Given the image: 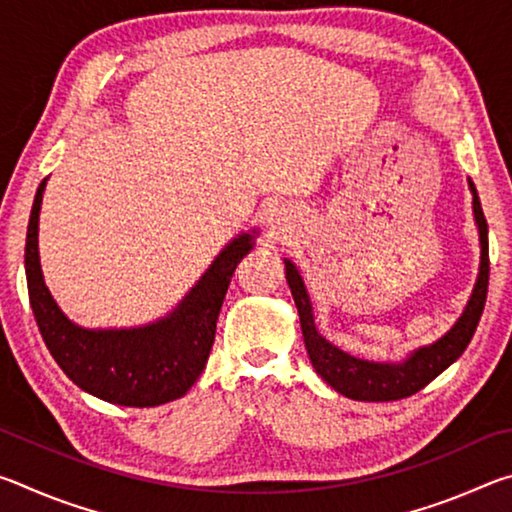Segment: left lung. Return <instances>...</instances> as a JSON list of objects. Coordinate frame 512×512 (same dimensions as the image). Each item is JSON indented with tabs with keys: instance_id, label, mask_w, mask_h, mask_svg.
Returning <instances> with one entry per match:
<instances>
[{
	"instance_id": "8db88e82",
	"label": "left lung",
	"mask_w": 512,
	"mask_h": 512,
	"mask_svg": "<svg viewBox=\"0 0 512 512\" xmlns=\"http://www.w3.org/2000/svg\"><path fill=\"white\" fill-rule=\"evenodd\" d=\"M467 187L472 192V212L476 228H479V244H481V264L479 275H476L472 296L467 300L463 314L458 316L456 323L440 336L438 341L422 348H415L406 354L402 361H368L359 359L350 352H343L329 343L323 334L318 332L314 309L305 287V280L298 271V266L291 259H284V271H287V282L291 287L293 302L298 307L302 336H305V348L309 354L311 366L323 377L336 393H341L350 400L359 402H391L402 400L418 393L420 388L436 379L440 372L447 370L452 363L465 352L467 343L472 341L474 329L479 325L483 314L485 296H488V275H490V259H488V223L481 210L479 194L470 178Z\"/></svg>"
}]
</instances>
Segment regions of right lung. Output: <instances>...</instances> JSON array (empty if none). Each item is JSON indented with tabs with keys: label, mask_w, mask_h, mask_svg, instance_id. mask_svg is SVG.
<instances>
[{
	"label": "right lung",
	"mask_w": 512,
	"mask_h": 512,
	"mask_svg": "<svg viewBox=\"0 0 512 512\" xmlns=\"http://www.w3.org/2000/svg\"><path fill=\"white\" fill-rule=\"evenodd\" d=\"M42 180L33 198L24 268L33 316L51 357L81 391L121 406H158L183 397L210 357L216 320L237 264L255 246L257 230L225 244L187 296L167 316L140 327H81L51 296L40 266L38 223Z\"/></svg>",
	"instance_id": "1"
}]
</instances>
